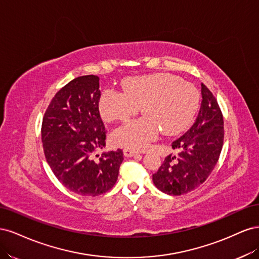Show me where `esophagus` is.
<instances>
[{"label": "esophagus", "mask_w": 259, "mask_h": 259, "mask_svg": "<svg viewBox=\"0 0 259 259\" xmlns=\"http://www.w3.org/2000/svg\"><path fill=\"white\" fill-rule=\"evenodd\" d=\"M123 154H124V156H126V158H131V156L136 155L137 152L134 150H131V149H124Z\"/></svg>", "instance_id": "esophagus-1"}]
</instances>
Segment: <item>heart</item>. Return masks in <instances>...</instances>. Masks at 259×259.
Wrapping results in <instances>:
<instances>
[{
	"instance_id": "b5f03b06",
	"label": "heart",
	"mask_w": 259,
	"mask_h": 259,
	"mask_svg": "<svg viewBox=\"0 0 259 259\" xmlns=\"http://www.w3.org/2000/svg\"><path fill=\"white\" fill-rule=\"evenodd\" d=\"M122 92L106 90L99 99V111L107 122L125 121L143 108L145 116L131 120L111 135L114 146L144 150L158 138L178 135L191 123L200 103L198 89L170 73L127 77Z\"/></svg>"
}]
</instances>
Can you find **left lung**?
<instances>
[{
	"mask_svg": "<svg viewBox=\"0 0 259 259\" xmlns=\"http://www.w3.org/2000/svg\"><path fill=\"white\" fill-rule=\"evenodd\" d=\"M197 120L190 130L171 143L176 155H167L152 175L155 187L170 195L194 190L213 171L224 144V119L217 100L204 84Z\"/></svg>",
	"mask_w": 259,
	"mask_h": 259,
	"instance_id": "left-lung-1",
	"label": "left lung"
}]
</instances>
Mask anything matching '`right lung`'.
Instances as JSON below:
<instances>
[{
    "mask_svg": "<svg viewBox=\"0 0 259 259\" xmlns=\"http://www.w3.org/2000/svg\"><path fill=\"white\" fill-rule=\"evenodd\" d=\"M99 99L97 75L75 77L52 99L42 123L44 154L54 175L70 191L88 197L111 189L123 161L121 149L92 160L106 146Z\"/></svg>",
    "mask_w": 259,
    "mask_h": 259,
    "instance_id": "obj_1",
    "label": "right lung"
}]
</instances>
